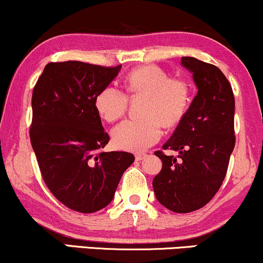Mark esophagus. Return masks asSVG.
<instances>
[{"label":"esophagus","instance_id":"obj_1","mask_svg":"<svg viewBox=\"0 0 263 263\" xmlns=\"http://www.w3.org/2000/svg\"><path fill=\"white\" fill-rule=\"evenodd\" d=\"M146 157V153H136V161H142Z\"/></svg>","mask_w":263,"mask_h":263}]
</instances>
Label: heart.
Returning <instances> with one entry per match:
<instances>
[{"label":"heart","mask_w":263,"mask_h":263,"mask_svg":"<svg viewBox=\"0 0 263 263\" xmlns=\"http://www.w3.org/2000/svg\"><path fill=\"white\" fill-rule=\"evenodd\" d=\"M125 89L132 96H144L141 120H125L112 129L115 146L142 151L159 140L162 126L171 128L185 117L192 104V87L185 79L170 78L162 68L143 65L127 75ZM127 95L115 86H106L96 95L95 107L108 122L119 120L127 108Z\"/></svg>","instance_id":"obj_1"}]
</instances>
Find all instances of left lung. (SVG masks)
I'll return each instance as SVG.
<instances>
[{
  "label": "left lung",
  "instance_id": "left-lung-1",
  "mask_svg": "<svg viewBox=\"0 0 263 263\" xmlns=\"http://www.w3.org/2000/svg\"><path fill=\"white\" fill-rule=\"evenodd\" d=\"M182 64L198 86L185 117L163 149L179 152L177 158L162 151V171L153 179L157 200L174 213H192L206 205L224 182L235 147V98L218 66L193 57Z\"/></svg>",
  "mask_w": 263,
  "mask_h": 263
}]
</instances>
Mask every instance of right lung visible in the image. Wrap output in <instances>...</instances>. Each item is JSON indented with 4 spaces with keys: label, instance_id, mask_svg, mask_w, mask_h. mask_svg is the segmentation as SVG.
<instances>
[{
    "label": "right lung",
    "instance_id": "obj_1",
    "mask_svg": "<svg viewBox=\"0 0 263 263\" xmlns=\"http://www.w3.org/2000/svg\"><path fill=\"white\" fill-rule=\"evenodd\" d=\"M121 65L68 60L48 63L32 93L29 137L45 185L62 204L83 214L112 200L123 172L135 161L128 152H104L110 137L95 98Z\"/></svg>",
    "mask_w": 263,
    "mask_h": 263
}]
</instances>
